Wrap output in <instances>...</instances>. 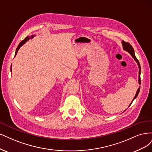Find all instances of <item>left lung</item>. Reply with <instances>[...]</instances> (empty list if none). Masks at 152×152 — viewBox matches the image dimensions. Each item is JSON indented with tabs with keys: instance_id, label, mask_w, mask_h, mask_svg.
Returning <instances> with one entry per match:
<instances>
[{
	"instance_id": "1",
	"label": "left lung",
	"mask_w": 152,
	"mask_h": 152,
	"mask_svg": "<svg viewBox=\"0 0 152 152\" xmlns=\"http://www.w3.org/2000/svg\"><path fill=\"white\" fill-rule=\"evenodd\" d=\"M122 48H123V50H125V51H126V52H128L129 53H130V55L132 56V57H133V58H134V61L136 62L137 64H138V68H139L138 83H139V84L140 85V84H141V79H140L141 67H140V62H139L138 60L137 59L136 57V56H135V54H134V51L133 48V47H132V46L130 45V44H129V43H127V42H124V41H122ZM140 86H139L138 89L137 90L136 93V95H135V96H134V99H133V100H132V102H131V103L130 104V105H129V107L131 105V104H132V102H133V100L136 99V98L137 97V96L138 95V94H139V92H140ZM124 111H125V110H124Z\"/></svg>"
}]
</instances>
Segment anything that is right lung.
<instances>
[{
    "label": "right lung",
    "instance_id": "add662e5",
    "mask_svg": "<svg viewBox=\"0 0 152 152\" xmlns=\"http://www.w3.org/2000/svg\"><path fill=\"white\" fill-rule=\"evenodd\" d=\"M35 35H31L30 37H26L24 39V40H23V41H21L20 43H19V45L18 46V47H17V48H16V53H15V56H14V57H15L16 56V54H17V53H18V50H19V48H20V47H22L24 43H25L27 41H28L29 40H30V39H31V38H33L34 37H35ZM11 72H12V65H11Z\"/></svg>",
    "mask_w": 152,
    "mask_h": 152
}]
</instances>
